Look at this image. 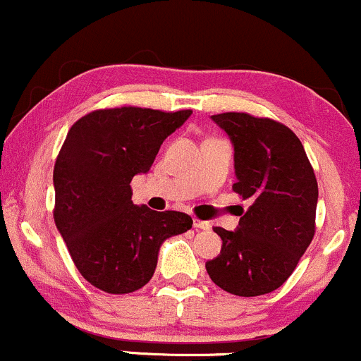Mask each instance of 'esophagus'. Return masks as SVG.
Returning a JSON list of instances; mask_svg holds the SVG:
<instances>
[{"mask_svg": "<svg viewBox=\"0 0 361 361\" xmlns=\"http://www.w3.org/2000/svg\"><path fill=\"white\" fill-rule=\"evenodd\" d=\"M192 226H195L196 230H210V223H209V221L192 219Z\"/></svg>", "mask_w": 361, "mask_h": 361, "instance_id": "34e87169", "label": "esophagus"}]
</instances>
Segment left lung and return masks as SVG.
Instances as JSON below:
<instances>
[{
    "mask_svg": "<svg viewBox=\"0 0 361 361\" xmlns=\"http://www.w3.org/2000/svg\"><path fill=\"white\" fill-rule=\"evenodd\" d=\"M233 142V191L251 207L238 228H214L221 255L205 263L231 295L258 297L288 281L316 233L317 180L297 135L279 121L245 112L212 116Z\"/></svg>",
    "mask_w": 361,
    "mask_h": 361,
    "instance_id": "obj_1",
    "label": "left lung"
}]
</instances>
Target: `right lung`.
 <instances>
[{"label": "right lung", "instance_id": "1", "mask_svg": "<svg viewBox=\"0 0 361 361\" xmlns=\"http://www.w3.org/2000/svg\"><path fill=\"white\" fill-rule=\"evenodd\" d=\"M191 114L98 109L68 131L54 165V221L78 272L98 290H140L154 274L163 240L192 226L184 212L133 205L130 185Z\"/></svg>", "mask_w": 361, "mask_h": 361}]
</instances>
